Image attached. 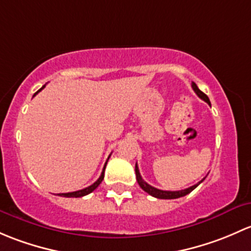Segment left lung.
I'll use <instances>...</instances> for the list:
<instances>
[{"label":"left lung","instance_id":"obj_1","mask_svg":"<svg viewBox=\"0 0 251 251\" xmlns=\"http://www.w3.org/2000/svg\"><path fill=\"white\" fill-rule=\"evenodd\" d=\"M192 88L193 90H195L196 94L198 95V97L201 98V99L204 100V101L206 102V104L210 105V100H209V98L206 97L205 94L202 92V90H200V88L197 87V84L195 83V82H192ZM135 174H136V180H138V183L139 186H140L141 188L145 191V192H147L149 195H151L152 197H156V198H159V200H175V198H180V197H183V196L188 195L190 192H192L193 190H195L196 187H197L198 185H200L201 182L203 181L205 177H204L203 180H201L200 182L196 183V185L191 186V187L188 188H185V190H180V191H163V190H158V188L153 187V186L149 185L145 180L141 177L140 175V172H139V168H138V164H135Z\"/></svg>","mask_w":251,"mask_h":251}]
</instances>
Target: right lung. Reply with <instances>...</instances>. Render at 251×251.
Here are the masks:
<instances>
[{
	"mask_svg": "<svg viewBox=\"0 0 251 251\" xmlns=\"http://www.w3.org/2000/svg\"><path fill=\"white\" fill-rule=\"evenodd\" d=\"M46 86H43L42 88H41V89H38L37 92L35 93V94H33V97H35L36 94H37L38 92H41V90L43 89V88H45ZM108 158H110V156H108ZM107 158V159H108ZM106 164H107V161H106V163H105V165H104V169H102V173H101V175H100V177L99 179L97 180V181H95L94 183H93V185H90V186H88V187H86V188H83V190H79V191H75V192H69V193H59V196H61V197H74V198H78V197H83V196H87V195H89V193H92L93 191L95 190V188L98 187V186L100 185V183H101V181L102 180H104V174H105V168H106Z\"/></svg>",
	"mask_w": 251,
	"mask_h": 251,
	"instance_id": "add662e5",
	"label": "right lung"
}]
</instances>
